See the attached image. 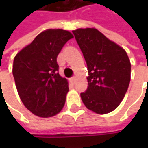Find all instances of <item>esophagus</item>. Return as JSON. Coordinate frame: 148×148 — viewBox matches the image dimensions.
Segmentation results:
<instances>
[{
	"label": "esophagus",
	"mask_w": 148,
	"mask_h": 148,
	"mask_svg": "<svg viewBox=\"0 0 148 148\" xmlns=\"http://www.w3.org/2000/svg\"><path fill=\"white\" fill-rule=\"evenodd\" d=\"M75 79H76V77H75V76L72 77V78L70 79V81H71L72 83H74V81H75Z\"/></svg>",
	"instance_id": "1"
}]
</instances>
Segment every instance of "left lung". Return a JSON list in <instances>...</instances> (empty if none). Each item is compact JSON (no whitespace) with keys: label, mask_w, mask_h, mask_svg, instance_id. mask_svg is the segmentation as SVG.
<instances>
[{"label":"left lung","mask_w":148,"mask_h":148,"mask_svg":"<svg viewBox=\"0 0 148 148\" xmlns=\"http://www.w3.org/2000/svg\"><path fill=\"white\" fill-rule=\"evenodd\" d=\"M86 62L88 87L80 93L86 107L97 113L113 111L129 88L131 63L123 48L95 28L73 31Z\"/></svg>","instance_id":"left-lung-1"}]
</instances>
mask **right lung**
I'll list each match as a JSON object with an SVG mask.
<instances>
[{"label":"right lung","instance_id":"1","mask_svg":"<svg viewBox=\"0 0 148 148\" xmlns=\"http://www.w3.org/2000/svg\"><path fill=\"white\" fill-rule=\"evenodd\" d=\"M73 38L69 31L48 29L15 56L13 74L18 96L38 116H54L65 104L69 81L58 73L56 58Z\"/></svg>","mask_w":148,"mask_h":148}]
</instances>
